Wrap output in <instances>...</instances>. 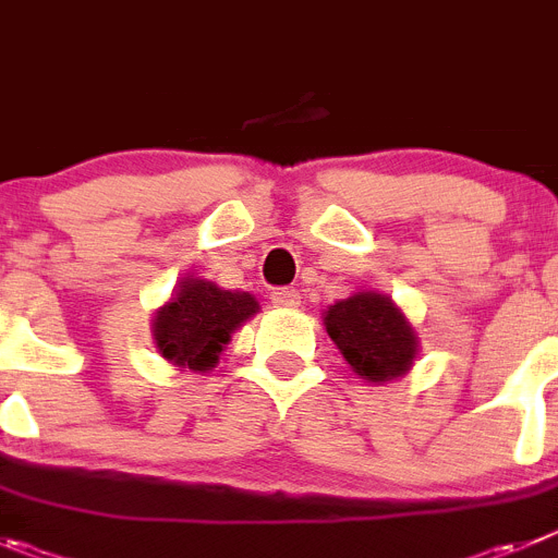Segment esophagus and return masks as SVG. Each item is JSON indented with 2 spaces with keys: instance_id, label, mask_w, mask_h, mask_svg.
<instances>
[{
  "instance_id": "1",
  "label": "esophagus",
  "mask_w": 558,
  "mask_h": 558,
  "mask_svg": "<svg viewBox=\"0 0 558 558\" xmlns=\"http://www.w3.org/2000/svg\"><path fill=\"white\" fill-rule=\"evenodd\" d=\"M269 300H272V305H278V308H298L300 291L289 289V286H280V289H275L272 294H269Z\"/></svg>"
}]
</instances>
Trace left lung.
Here are the masks:
<instances>
[{"mask_svg": "<svg viewBox=\"0 0 558 558\" xmlns=\"http://www.w3.org/2000/svg\"><path fill=\"white\" fill-rule=\"evenodd\" d=\"M325 330L344 361L373 384L400 378L414 361V330L395 303L375 291H359L353 298L330 305L325 314Z\"/></svg>", "mask_w": 558, "mask_h": 558, "instance_id": "1", "label": "left lung"}]
</instances>
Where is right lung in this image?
<instances>
[{
    "mask_svg": "<svg viewBox=\"0 0 558 558\" xmlns=\"http://www.w3.org/2000/svg\"><path fill=\"white\" fill-rule=\"evenodd\" d=\"M258 311L247 291H225L208 280L189 278L180 283L172 303L155 314V344L172 364L208 369L244 319Z\"/></svg>",
    "mask_w": 558,
    "mask_h": 558,
    "instance_id": "add662e5",
    "label": "right lung"
}]
</instances>
